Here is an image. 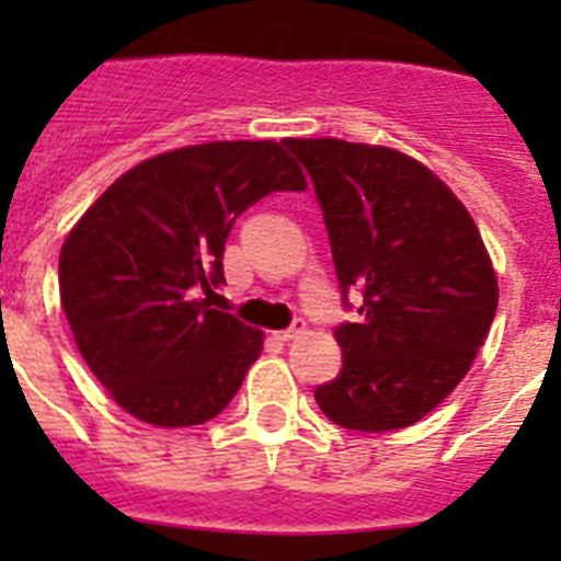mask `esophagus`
I'll use <instances>...</instances> for the list:
<instances>
[{
  "label": "esophagus",
  "mask_w": 561,
  "mask_h": 561,
  "mask_svg": "<svg viewBox=\"0 0 561 561\" xmlns=\"http://www.w3.org/2000/svg\"><path fill=\"white\" fill-rule=\"evenodd\" d=\"M304 331H306V320H295V323H291L286 331H275V340H280V342L297 340V336L304 334Z\"/></svg>",
  "instance_id": "obj_1"
}]
</instances>
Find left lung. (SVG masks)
Returning a JSON list of instances; mask_svg holds the SVG:
<instances>
[{"label": "left lung", "instance_id": "left-lung-1", "mask_svg": "<svg viewBox=\"0 0 561 561\" xmlns=\"http://www.w3.org/2000/svg\"><path fill=\"white\" fill-rule=\"evenodd\" d=\"M323 210L342 304L340 376L314 390L334 424L393 433L463 379L497 311V277L472 216L430 168L393 148L286 140Z\"/></svg>", "mask_w": 561, "mask_h": 561}]
</instances>
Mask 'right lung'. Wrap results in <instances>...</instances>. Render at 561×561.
I'll return each instance as SVG.
<instances>
[{
    "label": "right lung",
    "instance_id": "obj_1",
    "mask_svg": "<svg viewBox=\"0 0 561 561\" xmlns=\"http://www.w3.org/2000/svg\"><path fill=\"white\" fill-rule=\"evenodd\" d=\"M306 191L284 142H205L123 173L58 257L64 314L112 399L157 427L216 419L261 354V331L210 309L241 213Z\"/></svg>",
    "mask_w": 561,
    "mask_h": 561
}]
</instances>
